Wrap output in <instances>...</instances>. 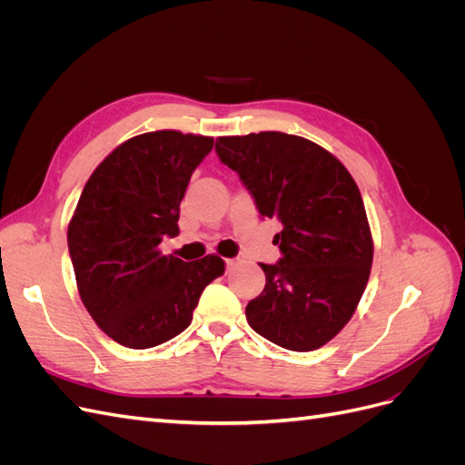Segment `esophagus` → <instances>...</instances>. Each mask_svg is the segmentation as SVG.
<instances>
[{"mask_svg":"<svg viewBox=\"0 0 465 465\" xmlns=\"http://www.w3.org/2000/svg\"><path fill=\"white\" fill-rule=\"evenodd\" d=\"M234 265H236V260H227V272H231Z\"/></svg>","mask_w":465,"mask_h":465,"instance_id":"esophagus-1","label":"esophagus"}]
</instances>
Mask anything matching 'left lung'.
Masks as SVG:
<instances>
[{"mask_svg":"<svg viewBox=\"0 0 465 465\" xmlns=\"http://www.w3.org/2000/svg\"><path fill=\"white\" fill-rule=\"evenodd\" d=\"M219 159L241 176L262 217L277 219L281 260L246 306L250 328L289 351H314L355 314L372 267V234L353 176L299 135L219 137Z\"/></svg>","mask_w":465,"mask_h":465,"instance_id":"left-lung-1","label":"left lung"}]
</instances>
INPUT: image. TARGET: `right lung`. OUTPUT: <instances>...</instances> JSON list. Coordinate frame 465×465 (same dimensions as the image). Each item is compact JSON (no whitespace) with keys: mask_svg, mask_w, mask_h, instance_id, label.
Masks as SVG:
<instances>
[{"mask_svg":"<svg viewBox=\"0 0 465 465\" xmlns=\"http://www.w3.org/2000/svg\"><path fill=\"white\" fill-rule=\"evenodd\" d=\"M213 137L159 130L135 135L94 168L67 227L79 297L108 337L149 349L184 331L224 262L164 256L180 202Z\"/></svg>","mask_w":465,"mask_h":465,"instance_id":"1","label":"right lung"}]
</instances>
